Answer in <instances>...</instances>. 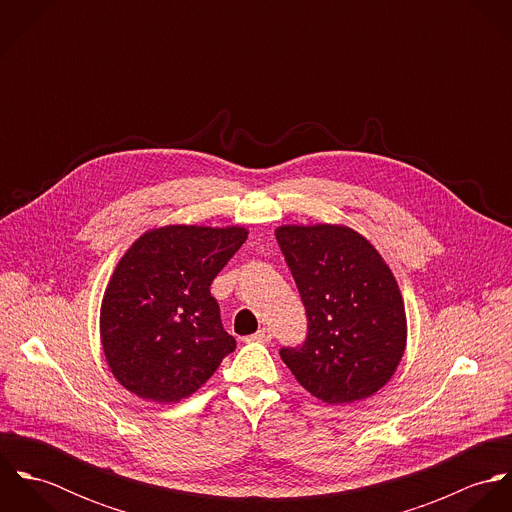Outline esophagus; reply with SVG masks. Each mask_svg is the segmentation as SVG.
Wrapping results in <instances>:
<instances>
[{
	"instance_id": "obj_1",
	"label": "esophagus",
	"mask_w": 512,
	"mask_h": 512,
	"mask_svg": "<svg viewBox=\"0 0 512 512\" xmlns=\"http://www.w3.org/2000/svg\"><path fill=\"white\" fill-rule=\"evenodd\" d=\"M272 339V333H270V329H266V327H262L260 331H256L252 337H246V341H258V343H268Z\"/></svg>"
}]
</instances>
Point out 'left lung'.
Listing matches in <instances>:
<instances>
[{
    "mask_svg": "<svg viewBox=\"0 0 512 512\" xmlns=\"http://www.w3.org/2000/svg\"><path fill=\"white\" fill-rule=\"evenodd\" d=\"M276 238L307 313L305 343L282 349V361L327 404L372 396L406 349L404 299L392 270L343 224H284Z\"/></svg>",
    "mask_w": 512,
    "mask_h": 512,
    "instance_id": "left-lung-1",
    "label": "left lung"
}]
</instances>
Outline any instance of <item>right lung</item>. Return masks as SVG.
Instances as JSON below:
<instances>
[{
    "instance_id": "right-lung-1",
    "label": "right lung",
    "mask_w": 512,
    "mask_h": 512,
    "mask_svg": "<svg viewBox=\"0 0 512 512\" xmlns=\"http://www.w3.org/2000/svg\"><path fill=\"white\" fill-rule=\"evenodd\" d=\"M246 238L244 226L169 224L128 248L100 307L104 357L124 388L151 402H179L236 349L211 284Z\"/></svg>"
}]
</instances>
